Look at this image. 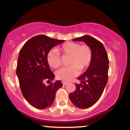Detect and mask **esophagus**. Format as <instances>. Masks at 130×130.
<instances>
[{"label": "esophagus", "mask_w": 130, "mask_h": 130, "mask_svg": "<svg viewBox=\"0 0 130 130\" xmlns=\"http://www.w3.org/2000/svg\"><path fill=\"white\" fill-rule=\"evenodd\" d=\"M62 84H63V85H67V84H68V82L64 81V80H63V81H62Z\"/></svg>", "instance_id": "esophagus-1"}]
</instances>
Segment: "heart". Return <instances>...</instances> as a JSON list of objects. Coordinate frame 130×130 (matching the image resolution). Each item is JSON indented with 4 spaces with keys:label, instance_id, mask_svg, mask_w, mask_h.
Here are the masks:
<instances>
[{
    "label": "heart",
    "instance_id": "obj_1",
    "mask_svg": "<svg viewBox=\"0 0 130 130\" xmlns=\"http://www.w3.org/2000/svg\"><path fill=\"white\" fill-rule=\"evenodd\" d=\"M69 56V66L63 67L56 71L57 78L68 81L79 73L80 70H84L89 67L92 62L93 53L87 44L76 42H67L57 50H51L47 55V63L53 68H57L62 65L60 56Z\"/></svg>",
    "mask_w": 130,
    "mask_h": 130
}]
</instances>
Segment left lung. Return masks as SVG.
Listing matches in <instances>:
<instances>
[{
	"label": "left lung",
	"mask_w": 130,
	"mask_h": 130,
	"mask_svg": "<svg viewBox=\"0 0 130 130\" xmlns=\"http://www.w3.org/2000/svg\"><path fill=\"white\" fill-rule=\"evenodd\" d=\"M84 41L91 47L93 57L87 71L77 77L80 83L75 84V91L69 97L77 108L86 109L93 106L101 97L108 82L109 59L103 44L93 37L84 35L73 39Z\"/></svg>",
	"instance_id": "left-lung-1"
}]
</instances>
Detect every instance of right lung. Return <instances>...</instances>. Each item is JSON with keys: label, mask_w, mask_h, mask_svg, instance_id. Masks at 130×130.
Instances as JSON below:
<instances>
[{"label": "right lung", "mask_w": 130, "mask_h": 130, "mask_svg": "<svg viewBox=\"0 0 130 130\" xmlns=\"http://www.w3.org/2000/svg\"><path fill=\"white\" fill-rule=\"evenodd\" d=\"M65 41L44 35L32 37L24 44L19 51L16 68L19 86L27 102L39 109L50 107L56 93L63 84L60 80L51 83L55 76L47 61V53L55 46Z\"/></svg>", "instance_id": "1"}]
</instances>
